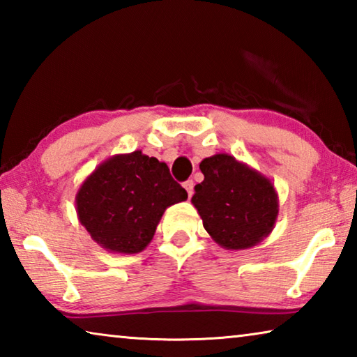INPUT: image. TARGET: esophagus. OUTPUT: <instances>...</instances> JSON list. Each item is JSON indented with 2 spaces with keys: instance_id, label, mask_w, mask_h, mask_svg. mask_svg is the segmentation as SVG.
I'll return each mask as SVG.
<instances>
[{
  "instance_id": "esophagus-1",
  "label": "esophagus",
  "mask_w": 357,
  "mask_h": 357,
  "mask_svg": "<svg viewBox=\"0 0 357 357\" xmlns=\"http://www.w3.org/2000/svg\"><path fill=\"white\" fill-rule=\"evenodd\" d=\"M184 189L187 190V195L192 197L193 195V181L192 179H187L184 183Z\"/></svg>"
}]
</instances>
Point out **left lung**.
I'll list each match as a JSON object with an SVG mask.
<instances>
[{"label":"left lung","instance_id":"1","mask_svg":"<svg viewBox=\"0 0 357 357\" xmlns=\"http://www.w3.org/2000/svg\"><path fill=\"white\" fill-rule=\"evenodd\" d=\"M200 170L204 179L195 185L192 203L217 244L244 250L273 231L279 197L268 178L229 154L206 157Z\"/></svg>","mask_w":357,"mask_h":357}]
</instances>
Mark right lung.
Segmentation results:
<instances>
[{
  "label": "right lung",
  "instance_id": "obj_1",
  "mask_svg": "<svg viewBox=\"0 0 357 357\" xmlns=\"http://www.w3.org/2000/svg\"><path fill=\"white\" fill-rule=\"evenodd\" d=\"M187 200L167 164L142 151L102 162L77 192V215L100 247L114 253L146 249L165 209Z\"/></svg>",
  "mask_w": 357,
  "mask_h": 357
}]
</instances>
